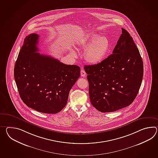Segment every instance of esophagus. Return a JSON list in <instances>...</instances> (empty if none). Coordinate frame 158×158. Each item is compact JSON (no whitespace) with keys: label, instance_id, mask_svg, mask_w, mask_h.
<instances>
[{"label":"esophagus","instance_id":"34e87169","mask_svg":"<svg viewBox=\"0 0 158 158\" xmlns=\"http://www.w3.org/2000/svg\"><path fill=\"white\" fill-rule=\"evenodd\" d=\"M81 77H86V73H85V71L84 70H81Z\"/></svg>","mask_w":158,"mask_h":158}]
</instances>
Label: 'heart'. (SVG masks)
<instances>
[{"label": "heart", "instance_id": "b5f03b06", "mask_svg": "<svg viewBox=\"0 0 158 158\" xmlns=\"http://www.w3.org/2000/svg\"><path fill=\"white\" fill-rule=\"evenodd\" d=\"M77 47L85 50L84 57L87 62L97 64L101 63L108 55L110 44L106 36L93 33L81 41L77 44ZM71 52L73 56H77L74 51Z\"/></svg>", "mask_w": 158, "mask_h": 158}]
</instances>
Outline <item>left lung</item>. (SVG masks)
<instances>
[{"label":"left lung","instance_id":"obj_1","mask_svg":"<svg viewBox=\"0 0 158 158\" xmlns=\"http://www.w3.org/2000/svg\"><path fill=\"white\" fill-rule=\"evenodd\" d=\"M110 54L101 63L86 65L92 105L101 112H112L130 105L136 98L143 75L139 50L126 29Z\"/></svg>","mask_w":158,"mask_h":158}]
</instances>
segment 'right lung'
Listing matches in <instances>:
<instances>
[{
    "label": "right lung",
    "instance_id": "add662e5",
    "mask_svg": "<svg viewBox=\"0 0 158 158\" xmlns=\"http://www.w3.org/2000/svg\"><path fill=\"white\" fill-rule=\"evenodd\" d=\"M39 38L32 33L24 39L15 65V80L28 107L55 114L66 105L69 92L80 77V67L37 53Z\"/></svg>",
    "mask_w": 158,
    "mask_h": 158
}]
</instances>
